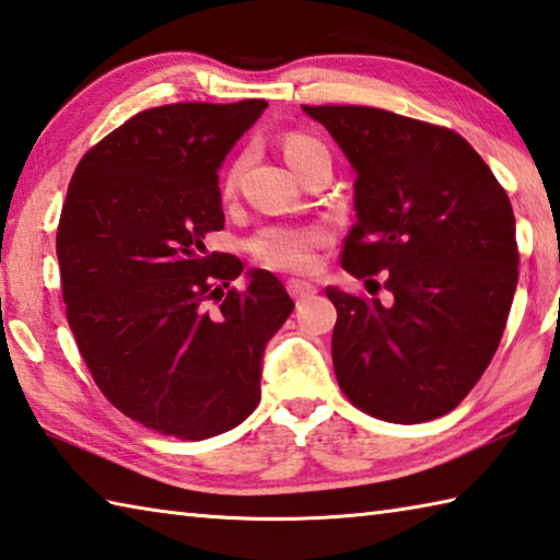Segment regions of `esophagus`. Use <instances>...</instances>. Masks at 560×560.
I'll return each instance as SVG.
<instances>
[{
	"label": "esophagus",
	"instance_id": "esophagus-1",
	"mask_svg": "<svg viewBox=\"0 0 560 560\" xmlns=\"http://www.w3.org/2000/svg\"><path fill=\"white\" fill-rule=\"evenodd\" d=\"M288 290H290V294L298 302H304L307 298H312V294L316 292V288L312 282H304V280H290L288 282Z\"/></svg>",
	"mask_w": 560,
	"mask_h": 560
}]
</instances>
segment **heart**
<instances>
[{
	"instance_id": "obj_1",
	"label": "heart",
	"mask_w": 560,
	"mask_h": 560,
	"mask_svg": "<svg viewBox=\"0 0 560 560\" xmlns=\"http://www.w3.org/2000/svg\"><path fill=\"white\" fill-rule=\"evenodd\" d=\"M282 153L288 163L300 171L316 153H326L322 141L302 131H288L282 136ZM246 167V155L234 158L221 175V192L231 195L238 187L241 175ZM329 244V231L322 226H290V224H270L262 226L248 238L250 256L268 268L284 272H307L316 260V250Z\"/></svg>"
}]
</instances>
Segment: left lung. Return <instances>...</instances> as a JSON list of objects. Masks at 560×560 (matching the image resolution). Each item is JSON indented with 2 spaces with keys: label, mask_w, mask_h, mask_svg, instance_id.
<instances>
[{
  "label": "left lung",
  "mask_w": 560,
  "mask_h": 560,
  "mask_svg": "<svg viewBox=\"0 0 560 560\" xmlns=\"http://www.w3.org/2000/svg\"><path fill=\"white\" fill-rule=\"evenodd\" d=\"M355 167L341 266L389 304L326 288L339 319L334 373L351 402L393 424L448 415L498 351L520 278L504 187L453 129L375 107H307ZM375 290V292H377Z\"/></svg>",
  "instance_id": "8db88e82"
}]
</instances>
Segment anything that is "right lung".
<instances>
[{
	"mask_svg": "<svg viewBox=\"0 0 560 560\" xmlns=\"http://www.w3.org/2000/svg\"><path fill=\"white\" fill-rule=\"evenodd\" d=\"M266 100L143 109L82 155L56 250L68 324L109 402L163 436L202 441L260 402L262 348L294 310L268 270L207 253L224 229L217 171Z\"/></svg>",
	"mask_w": 560,
	"mask_h": 560,
	"instance_id": "obj_1",
	"label": "right lung"
}]
</instances>
